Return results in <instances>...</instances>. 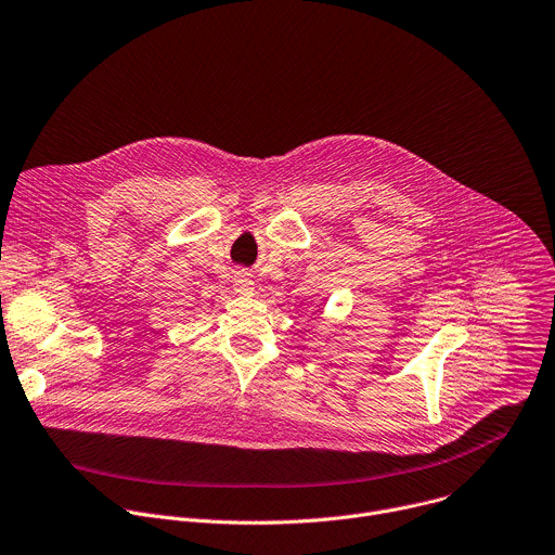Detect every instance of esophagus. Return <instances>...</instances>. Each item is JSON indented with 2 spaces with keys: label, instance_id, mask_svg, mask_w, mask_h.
Returning <instances> with one entry per match:
<instances>
[{
  "label": "esophagus",
  "instance_id": "1",
  "mask_svg": "<svg viewBox=\"0 0 555 555\" xmlns=\"http://www.w3.org/2000/svg\"><path fill=\"white\" fill-rule=\"evenodd\" d=\"M235 292L242 296H250L255 292V283L248 274H237L235 276Z\"/></svg>",
  "mask_w": 555,
  "mask_h": 555
}]
</instances>
